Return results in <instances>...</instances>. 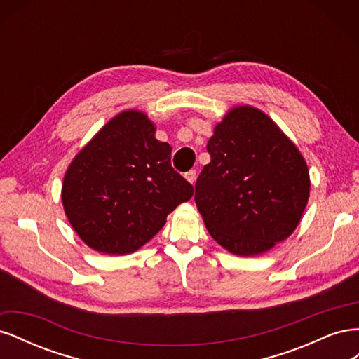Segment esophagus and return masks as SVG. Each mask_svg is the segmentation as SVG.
Masks as SVG:
<instances>
[{"instance_id": "1", "label": "esophagus", "mask_w": 359, "mask_h": 359, "mask_svg": "<svg viewBox=\"0 0 359 359\" xmlns=\"http://www.w3.org/2000/svg\"><path fill=\"white\" fill-rule=\"evenodd\" d=\"M184 177H186V180H187L189 182L194 184V181H196V170H193V169H191V170H189Z\"/></svg>"}]
</instances>
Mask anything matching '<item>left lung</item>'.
<instances>
[{
  "mask_svg": "<svg viewBox=\"0 0 359 359\" xmlns=\"http://www.w3.org/2000/svg\"><path fill=\"white\" fill-rule=\"evenodd\" d=\"M211 161L196 181L210 235L236 256H256L289 238L310 196L307 163L281 128L253 106H235L214 127Z\"/></svg>",
  "mask_w": 359,
  "mask_h": 359,
  "instance_id": "8db88e82",
  "label": "left lung"
}]
</instances>
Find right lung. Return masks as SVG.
I'll use <instances>...</instances> for the list:
<instances>
[{
  "label": "right lung",
  "instance_id": "add662e5",
  "mask_svg": "<svg viewBox=\"0 0 359 359\" xmlns=\"http://www.w3.org/2000/svg\"><path fill=\"white\" fill-rule=\"evenodd\" d=\"M145 112L115 115L72 160L61 189L67 219L90 248L130 255L154 238L166 217L193 196L170 166L172 147L156 139Z\"/></svg>",
  "mask_w": 359,
  "mask_h": 359
}]
</instances>
